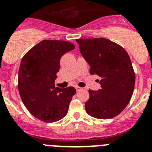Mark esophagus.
I'll use <instances>...</instances> for the list:
<instances>
[{
	"mask_svg": "<svg viewBox=\"0 0 152 152\" xmlns=\"http://www.w3.org/2000/svg\"><path fill=\"white\" fill-rule=\"evenodd\" d=\"M81 87H76V91H79V90H81Z\"/></svg>",
	"mask_w": 152,
	"mask_h": 152,
	"instance_id": "esophagus-1",
	"label": "esophagus"
}]
</instances>
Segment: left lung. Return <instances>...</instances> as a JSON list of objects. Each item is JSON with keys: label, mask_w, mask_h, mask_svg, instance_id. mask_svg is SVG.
Returning <instances> with one entry per match:
<instances>
[{"label": "left lung", "mask_w": 152, "mask_h": 152, "mask_svg": "<svg viewBox=\"0 0 152 152\" xmlns=\"http://www.w3.org/2000/svg\"><path fill=\"white\" fill-rule=\"evenodd\" d=\"M80 52L97 75L99 90H89L85 103L88 115L98 119H110L120 114L129 102L134 91L135 76L125 49L105 38L77 39Z\"/></svg>", "instance_id": "obj_1"}]
</instances>
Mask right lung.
Wrapping results in <instances>:
<instances>
[{
  "label": "right lung",
  "instance_id": "right-lung-1",
  "mask_svg": "<svg viewBox=\"0 0 152 152\" xmlns=\"http://www.w3.org/2000/svg\"><path fill=\"white\" fill-rule=\"evenodd\" d=\"M75 48L70 42L41 41L28 50L21 60L18 72V90L27 110L39 120L48 123L63 118L68 111L73 87H55L60 59Z\"/></svg>",
  "mask_w": 152,
  "mask_h": 152
}]
</instances>
